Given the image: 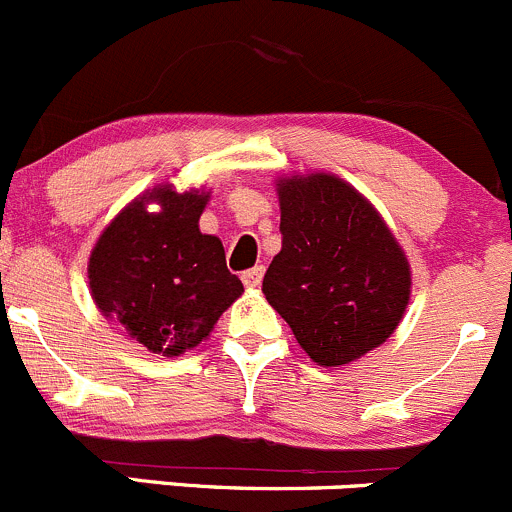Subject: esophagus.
<instances>
[{"label":"esophagus","instance_id":"esophagus-1","mask_svg":"<svg viewBox=\"0 0 512 512\" xmlns=\"http://www.w3.org/2000/svg\"><path fill=\"white\" fill-rule=\"evenodd\" d=\"M261 278H263V266H254L249 268V271L241 273V281H244L249 288H256L258 283H261Z\"/></svg>","mask_w":512,"mask_h":512}]
</instances>
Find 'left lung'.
<instances>
[{"label": "left lung", "mask_w": 512, "mask_h": 512, "mask_svg": "<svg viewBox=\"0 0 512 512\" xmlns=\"http://www.w3.org/2000/svg\"><path fill=\"white\" fill-rule=\"evenodd\" d=\"M281 251L263 293L318 366L381 346L411 296V268L371 204L331 174L278 184Z\"/></svg>", "instance_id": "1"}]
</instances>
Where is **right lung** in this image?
<instances>
[{
    "label": "right lung",
    "instance_id": "add662e5",
    "mask_svg": "<svg viewBox=\"0 0 512 512\" xmlns=\"http://www.w3.org/2000/svg\"><path fill=\"white\" fill-rule=\"evenodd\" d=\"M206 199L199 191L154 189L126 206L91 251L96 306L151 353L194 348L244 291L226 268L221 241L199 231ZM149 200L162 206L159 215L145 211Z\"/></svg>",
    "mask_w": 512,
    "mask_h": 512
}]
</instances>
